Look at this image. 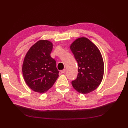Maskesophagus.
I'll use <instances>...</instances> for the list:
<instances>
[{
    "instance_id": "obj_1",
    "label": "esophagus",
    "mask_w": 128,
    "mask_h": 128,
    "mask_svg": "<svg viewBox=\"0 0 128 128\" xmlns=\"http://www.w3.org/2000/svg\"><path fill=\"white\" fill-rule=\"evenodd\" d=\"M61 73H65V72H66V69H64V70H61Z\"/></svg>"
}]
</instances>
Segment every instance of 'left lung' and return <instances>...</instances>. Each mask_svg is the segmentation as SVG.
Masks as SVG:
<instances>
[{
    "label": "left lung",
    "mask_w": 128,
    "mask_h": 128,
    "mask_svg": "<svg viewBox=\"0 0 128 128\" xmlns=\"http://www.w3.org/2000/svg\"><path fill=\"white\" fill-rule=\"evenodd\" d=\"M78 64L77 78L72 82L76 90L86 94L100 85L104 74V62L98 48L86 37H80L70 46Z\"/></svg>",
    "instance_id": "8db88e82"
}]
</instances>
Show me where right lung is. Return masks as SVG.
<instances>
[{"label": "right lung", "mask_w": 128, "mask_h": 128, "mask_svg": "<svg viewBox=\"0 0 128 128\" xmlns=\"http://www.w3.org/2000/svg\"><path fill=\"white\" fill-rule=\"evenodd\" d=\"M52 43L40 40L29 49L22 64L23 76L32 90L43 94L52 88L59 76L56 62L50 56Z\"/></svg>", "instance_id": "1"}]
</instances>
